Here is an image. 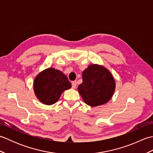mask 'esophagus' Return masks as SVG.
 Masks as SVG:
<instances>
[{
  "instance_id": "obj_1",
  "label": "esophagus",
  "mask_w": 153,
  "mask_h": 153,
  "mask_svg": "<svg viewBox=\"0 0 153 153\" xmlns=\"http://www.w3.org/2000/svg\"><path fill=\"white\" fill-rule=\"evenodd\" d=\"M76 85H77V82H76V81H74V82H71V87H72V88H73V89L76 88Z\"/></svg>"
}]
</instances>
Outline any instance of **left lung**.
Instances as JSON below:
<instances>
[{"label":"left lung","instance_id":"8db88e82","mask_svg":"<svg viewBox=\"0 0 153 153\" xmlns=\"http://www.w3.org/2000/svg\"><path fill=\"white\" fill-rule=\"evenodd\" d=\"M83 82L78 91L87 105L97 106L111 99L115 89V81L110 71L103 66L90 65L83 71Z\"/></svg>","mask_w":153,"mask_h":153}]
</instances>
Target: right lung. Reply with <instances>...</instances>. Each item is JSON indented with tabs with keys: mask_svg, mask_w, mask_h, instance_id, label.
I'll use <instances>...</instances> for the list:
<instances>
[{
	"mask_svg": "<svg viewBox=\"0 0 153 153\" xmlns=\"http://www.w3.org/2000/svg\"><path fill=\"white\" fill-rule=\"evenodd\" d=\"M35 95L45 105H51L59 99L64 91L71 87L68 77L62 72L54 68L42 71L34 81Z\"/></svg>",
	"mask_w": 153,
	"mask_h": 153,
	"instance_id": "obj_1",
	"label": "right lung"
}]
</instances>
